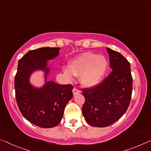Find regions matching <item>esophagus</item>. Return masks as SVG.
<instances>
[{"instance_id": "34e87169", "label": "esophagus", "mask_w": 151, "mask_h": 151, "mask_svg": "<svg viewBox=\"0 0 151 151\" xmlns=\"http://www.w3.org/2000/svg\"><path fill=\"white\" fill-rule=\"evenodd\" d=\"M73 93L74 95H76L79 94V93H81V91H80L79 90H78L77 88H74L73 89Z\"/></svg>"}]
</instances>
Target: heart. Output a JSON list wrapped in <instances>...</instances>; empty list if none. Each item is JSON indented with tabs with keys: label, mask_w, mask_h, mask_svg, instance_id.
<instances>
[{
	"label": "heart",
	"mask_w": 151,
	"mask_h": 151,
	"mask_svg": "<svg viewBox=\"0 0 151 151\" xmlns=\"http://www.w3.org/2000/svg\"><path fill=\"white\" fill-rule=\"evenodd\" d=\"M108 68V62L103 55L85 52L73 60L64 69L69 78L72 75L79 76L80 82L85 87H93L99 84Z\"/></svg>",
	"instance_id": "1"
}]
</instances>
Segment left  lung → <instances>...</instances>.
Segmentation results:
<instances>
[{
	"label": "left lung",
	"mask_w": 151,
	"mask_h": 151,
	"mask_svg": "<svg viewBox=\"0 0 151 151\" xmlns=\"http://www.w3.org/2000/svg\"><path fill=\"white\" fill-rule=\"evenodd\" d=\"M106 50L112 72L95 87L82 90L83 114L94 127H107L118 120L127 110L132 92L130 64L119 52Z\"/></svg>",
	"instance_id": "obj_1"
}]
</instances>
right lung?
I'll return each mask as SVG.
<instances>
[{"label":"right lung","instance_id":"1","mask_svg":"<svg viewBox=\"0 0 151 151\" xmlns=\"http://www.w3.org/2000/svg\"><path fill=\"white\" fill-rule=\"evenodd\" d=\"M60 47H40L28 52L18 63L15 77L17 103L24 118L34 125L50 128L63 118L66 105L73 97L71 85H60L47 81L51 68L48 60L58 56ZM44 73L45 84L33 86L30 77L35 71Z\"/></svg>","mask_w":151,"mask_h":151}]
</instances>
